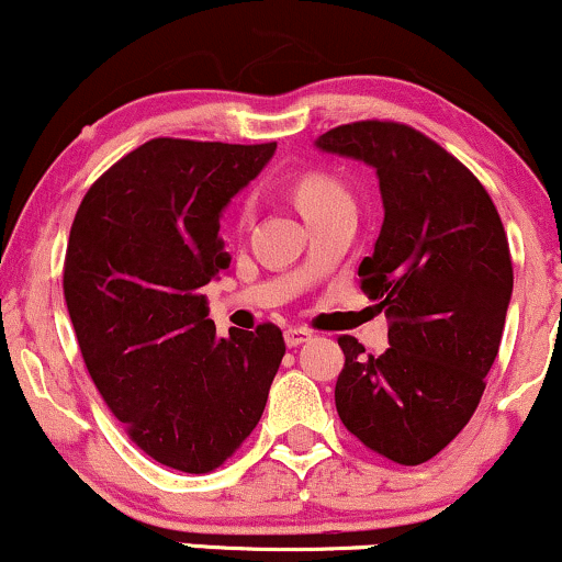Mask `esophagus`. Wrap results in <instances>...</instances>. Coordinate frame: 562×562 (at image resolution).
<instances>
[{
	"label": "esophagus",
	"instance_id": "obj_1",
	"mask_svg": "<svg viewBox=\"0 0 562 562\" xmlns=\"http://www.w3.org/2000/svg\"><path fill=\"white\" fill-rule=\"evenodd\" d=\"M306 340H311V333L306 327H290V329H285V342H288V348H299V346H303V342Z\"/></svg>",
	"mask_w": 562,
	"mask_h": 562
}]
</instances>
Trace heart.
Here are the masks:
<instances>
[{
	"label": "heart",
	"instance_id": "1",
	"mask_svg": "<svg viewBox=\"0 0 562 562\" xmlns=\"http://www.w3.org/2000/svg\"><path fill=\"white\" fill-rule=\"evenodd\" d=\"M337 199H348V193L346 188L333 178V175L308 172L295 182V201H299L301 212H306L311 206L329 204V201H337ZM243 220H246V212H243Z\"/></svg>",
	"mask_w": 562,
	"mask_h": 562
}]
</instances>
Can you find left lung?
I'll return each mask as SVG.
<instances>
[{"instance_id":"8db88e82","label":"left lung","mask_w":562,"mask_h":562,"mask_svg":"<svg viewBox=\"0 0 562 562\" xmlns=\"http://www.w3.org/2000/svg\"><path fill=\"white\" fill-rule=\"evenodd\" d=\"M316 146L374 167L384 206L358 277L390 319V346L371 356L356 337H337V414L369 450L418 465L448 448L482 401L513 293L505 227L474 172L414 127L361 120Z\"/></svg>"}]
</instances>
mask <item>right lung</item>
Returning a JSON list of instances; mask_svg holds the SVG:
<instances>
[{
  "label": "right lung",
  "mask_w": 562,
  "mask_h": 562,
  "mask_svg": "<svg viewBox=\"0 0 562 562\" xmlns=\"http://www.w3.org/2000/svg\"><path fill=\"white\" fill-rule=\"evenodd\" d=\"M277 144L154 138L88 188L65 254L86 369L146 456L209 474L259 424L280 327L216 337L201 288L229 267L220 216Z\"/></svg>",
  "instance_id": "1"
}]
</instances>
